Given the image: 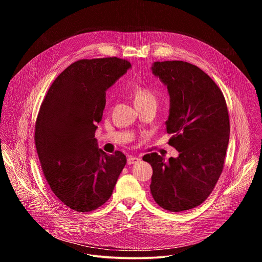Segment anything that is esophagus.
Listing matches in <instances>:
<instances>
[{"label": "esophagus", "instance_id": "esophagus-1", "mask_svg": "<svg viewBox=\"0 0 262 262\" xmlns=\"http://www.w3.org/2000/svg\"><path fill=\"white\" fill-rule=\"evenodd\" d=\"M140 161L139 158H136V157H128L127 158V164L128 165H133V164H136Z\"/></svg>", "mask_w": 262, "mask_h": 262}]
</instances>
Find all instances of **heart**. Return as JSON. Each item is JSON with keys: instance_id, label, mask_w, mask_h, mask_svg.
Masks as SVG:
<instances>
[{"instance_id": "heart-1", "label": "heart", "mask_w": 262, "mask_h": 262, "mask_svg": "<svg viewBox=\"0 0 262 262\" xmlns=\"http://www.w3.org/2000/svg\"><path fill=\"white\" fill-rule=\"evenodd\" d=\"M136 105L143 103H157V93L156 91L146 84H135L130 88Z\"/></svg>"}]
</instances>
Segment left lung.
<instances>
[{"label":"left lung","instance_id":"obj_1","mask_svg":"<svg viewBox=\"0 0 262 262\" xmlns=\"http://www.w3.org/2000/svg\"><path fill=\"white\" fill-rule=\"evenodd\" d=\"M152 72L170 94L166 133L179 157L167 162L157 152L143 157L154 171L150 191L164 209L188 210L208 198L225 164L230 134L226 100L208 74L191 63L155 62Z\"/></svg>","mask_w":262,"mask_h":262}]
</instances>
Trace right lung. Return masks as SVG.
Here are the masks:
<instances>
[{"mask_svg":"<svg viewBox=\"0 0 262 262\" xmlns=\"http://www.w3.org/2000/svg\"><path fill=\"white\" fill-rule=\"evenodd\" d=\"M129 67L117 57L78 60L56 78L40 105L34 140L42 173L55 196L76 211L104 204L126 164L121 151L98 149L94 137L105 91Z\"/></svg>","mask_w":262,"mask_h":262,"instance_id":"right-lung-1","label":"right lung"}]
</instances>
